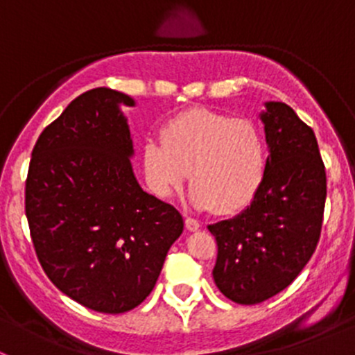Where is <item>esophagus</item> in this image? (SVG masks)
Returning <instances> with one entry per match:
<instances>
[{
    "instance_id": "esophagus-1",
    "label": "esophagus",
    "mask_w": 355,
    "mask_h": 355,
    "mask_svg": "<svg viewBox=\"0 0 355 355\" xmlns=\"http://www.w3.org/2000/svg\"><path fill=\"white\" fill-rule=\"evenodd\" d=\"M185 227H187L189 232H198L200 228V223L194 218H185Z\"/></svg>"
}]
</instances>
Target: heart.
Masks as SVG:
<instances>
[{
	"mask_svg": "<svg viewBox=\"0 0 355 355\" xmlns=\"http://www.w3.org/2000/svg\"><path fill=\"white\" fill-rule=\"evenodd\" d=\"M149 189L168 198L189 182L191 200L216 214L244 211L257 198L266 171L261 132L245 118L191 110L166 123L142 149Z\"/></svg>",
	"mask_w": 355,
	"mask_h": 355,
	"instance_id": "1",
	"label": "heart"
}]
</instances>
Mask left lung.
<instances>
[{"label": "left lung", "mask_w": 355, "mask_h": 355, "mask_svg": "<svg viewBox=\"0 0 355 355\" xmlns=\"http://www.w3.org/2000/svg\"><path fill=\"white\" fill-rule=\"evenodd\" d=\"M270 155L257 198L232 220L209 225L218 244L213 278L242 306L285 290L316 250L327 200V171L316 135L285 103L261 113Z\"/></svg>", "instance_id": "8db88e82"}]
</instances>
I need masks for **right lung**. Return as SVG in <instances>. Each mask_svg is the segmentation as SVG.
I'll use <instances>...</instances> for the list:
<instances>
[{
	"mask_svg": "<svg viewBox=\"0 0 355 355\" xmlns=\"http://www.w3.org/2000/svg\"><path fill=\"white\" fill-rule=\"evenodd\" d=\"M108 87L75 98L42 130L25 180V214L42 270L65 295L120 314L155 288L182 214L141 189L130 128Z\"/></svg>",
	"mask_w": 355,
	"mask_h": 355,
	"instance_id": "right-lung-1",
	"label": "right lung"
}]
</instances>
